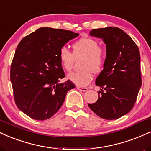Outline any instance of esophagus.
I'll return each instance as SVG.
<instances>
[{"mask_svg":"<svg viewBox=\"0 0 151 151\" xmlns=\"http://www.w3.org/2000/svg\"><path fill=\"white\" fill-rule=\"evenodd\" d=\"M77 89L81 91H86L88 90V89L86 87H81V86H77Z\"/></svg>","mask_w":151,"mask_h":151,"instance_id":"1","label":"esophagus"}]
</instances>
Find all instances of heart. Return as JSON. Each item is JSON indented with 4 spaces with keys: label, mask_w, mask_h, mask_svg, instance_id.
<instances>
[{
    "label": "heart",
    "mask_w": 151,
    "mask_h": 151,
    "mask_svg": "<svg viewBox=\"0 0 151 151\" xmlns=\"http://www.w3.org/2000/svg\"><path fill=\"white\" fill-rule=\"evenodd\" d=\"M72 52L65 47L59 52V60L64 70L70 72L73 68L75 59L83 58L81 62L82 70L68 74L67 77L78 86L89 84L93 79V73L98 74L104 69L106 62V53L99 42L91 37H82L75 41L72 45Z\"/></svg>",
    "instance_id": "obj_1"
}]
</instances>
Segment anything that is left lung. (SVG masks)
Instances as JSON below:
<instances>
[{
    "label": "left lung",
    "instance_id": "1",
    "mask_svg": "<svg viewBox=\"0 0 151 151\" xmlns=\"http://www.w3.org/2000/svg\"><path fill=\"white\" fill-rule=\"evenodd\" d=\"M89 34L102 38L106 45V62L96 79V85L101 87L98 100L88 106L102 119H119L134 106L141 86L139 50L119 27L94 29Z\"/></svg>",
    "mask_w": 151,
    "mask_h": 151
}]
</instances>
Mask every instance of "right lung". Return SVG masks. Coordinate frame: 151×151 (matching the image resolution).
Instances as JSON below:
<instances>
[{"label": "right lung", "instance_id": "1", "mask_svg": "<svg viewBox=\"0 0 151 151\" xmlns=\"http://www.w3.org/2000/svg\"><path fill=\"white\" fill-rule=\"evenodd\" d=\"M70 30L41 27L22 38L10 67V81L18 108L31 119L43 121L61 108L69 90L76 87L65 77L59 52L77 37Z\"/></svg>", "mask_w": 151, "mask_h": 151}]
</instances>
